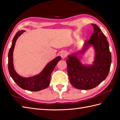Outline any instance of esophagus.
I'll return each mask as SVG.
<instances>
[{
  "label": "esophagus",
  "instance_id": "34e87169",
  "mask_svg": "<svg viewBox=\"0 0 120 120\" xmlns=\"http://www.w3.org/2000/svg\"><path fill=\"white\" fill-rule=\"evenodd\" d=\"M67 53L66 52H61L60 56L63 59H64L67 56Z\"/></svg>",
  "mask_w": 120,
  "mask_h": 120
}]
</instances>
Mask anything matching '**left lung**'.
<instances>
[{
  "mask_svg": "<svg viewBox=\"0 0 120 120\" xmlns=\"http://www.w3.org/2000/svg\"><path fill=\"white\" fill-rule=\"evenodd\" d=\"M94 32L90 39L83 44L82 49L68 56L66 60L69 80L71 85L79 90L95 88L106 79L112 62L109 45L106 36L97 25L92 24ZM92 46L95 56L92 65H83L77 57Z\"/></svg>",
  "mask_w": 120,
  "mask_h": 120,
  "instance_id": "1",
  "label": "left lung"
}]
</instances>
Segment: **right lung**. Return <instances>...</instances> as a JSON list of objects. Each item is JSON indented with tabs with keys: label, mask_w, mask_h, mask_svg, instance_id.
Listing matches in <instances>:
<instances>
[{
	"label": "right lung",
	"mask_w": 120,
	"mask_h": 120,
	"mask_svg": "<svg viewBox=\"0 0 120 120\" xmlns=\"http://www.w3.org/2000/svg\"><path fill=\"white\" fill-rule=\"evenodd\" d=\"M24 32H25V30H23L18 31L13 38L12 45L9 49L8 54V71L11 77L21 88L32 92L39 91L45 89L49 86L50 81V75L57 63L60 60L61 57L58 56L50 61L38 75L28 78L21 77L14 70L13 52L16 40Z\"/></svg>",
	"instance_id": "obj_1"
}]
</instances>
